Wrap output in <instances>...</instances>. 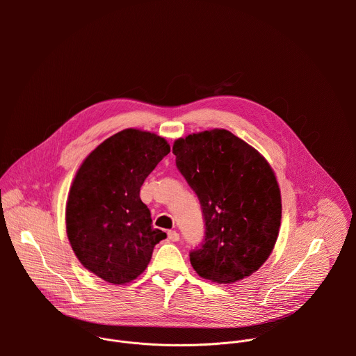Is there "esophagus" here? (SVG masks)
Returning a JSON list of instances; mask_svg holds the SVG:
<instances>
[{"instance_id":"obj_1","label":"esophagus","mask_w":356,"mask_h":356,"mask_svg":"<svg viewBox=\"0 0 356 356\" xmlns=\"http://www.w3.org/2000/svg\"><path fill=\"white\" fill-rule=\"evenodd\" d=\"M168 238L172 241V242H177L180 239V235L176 232V231H169L168 232Z\"/></svg>"}]
</instances>
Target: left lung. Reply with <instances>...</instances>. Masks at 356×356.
Returning <instances> with one entry per match:
<instances>
[{
  "label": "left lung",
  "mask_w": 356,
  "mask_h": 356,
  "mask_svg": "<svg viewBox=\"0 0 356 356\" xmlns=\"http://www.w3.org/2000/svg\"><path fill=\"white\" fill-rule=\"evenodd\" d=\"M173 154L206 222L204 241L190 252L193 269L222 284L255 273L270 257L282 221L280 188L269 162L222 128L176 139Z\"/></svg>",
  "instance_id": "obj_1"
}]
</instances>
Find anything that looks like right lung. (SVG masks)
Returning <instances> with one entry per match:
<instances>
[{"label":"right lung","mask_w":356,"mask_h":356,"mask_svg":"<svg viewBox=\"0 0 356 356\" xmlns=\"http://www.w3.org/2000/svg\"><path fill=\"white\" fill-rule=\"evenodd\" d=\"M169 152L165 138L128 128L99 143L80 165L66 202V232L80 264L99 279L135 280L166 238L152 227L139 191Z\"/></svg>","instance_id":"add662e5"}]
</instances>
